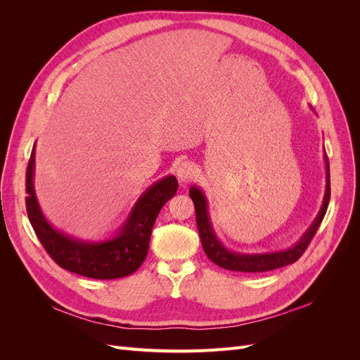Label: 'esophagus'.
Returning a JSON list of instances; mask_svg holds the SVG:
<instances>
[{
    "label": "esophagus",
    "instance_id": "esophagus-1",
    "mask_svg": "<svg viewBox=\"0 0 360 360\" xmlns=\"http://www.w3.org/2000/svg\"><path fill=\"white\" fill-rule=\"evenodd\" d=\"M176 174H177V179L184 183V181H188L195 177V174H197V168H195L192 162H181L176 169Z\"/></svg>",
    "mask_w": 360,
    "mask_h": 360
}]
</instances>
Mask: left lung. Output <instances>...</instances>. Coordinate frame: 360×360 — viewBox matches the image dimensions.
<instances>
[{
  "label": "left lung",
  "instance_id": "1",
  "mask_svg": "<svg viewBox=\"0 0 360 360\" xmlns=\"http://www.w3.org/2000/svg\"><path fill=\"white\" fill-rule=\"evenodd\" d=\"M324 163H326V191L324 198L320 207V212L315 217L311 226L304 234L288 249L275 250V252H264V254H240L230 250L222 245L217 238L209 216V207H207V198L204 192L198 186H192L189 191L191 198L195 204V214H197V226L201 237V245L205 255L209 257L216 266H219L226 270L234 271H249V274H261V271L275 270L288 264L296 263L302 257L304 249L308 248L312 237L317 233L319 226L323 221V217L328 210L329 200H330V174H329V159L324 150Z\"/></svg>",
  "mask_w": 360,
  "mask_h": 360
}]
</instances>
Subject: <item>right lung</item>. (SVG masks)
<instances>
[{"label":"right lung","instance_id":"right-lung-1","mask_svg":"<svg viewBox=\"0 0 360 360\" xmlns=\"http://www.w3.org/2000/svg\"><path fill=\"white\" fill-rule=\"evenodd\" d=\"M34 148L27 168V213L40 243L56 263L72 274L93 279L132 275L144 263L150 236L160 209L179 189L177 179L167 176L151 184L138 198L124 224L111 238L89 242L53 228L43 214L34 191Z\"/></svg>","mask_w":360,"mask_h":360}]
</instances>
